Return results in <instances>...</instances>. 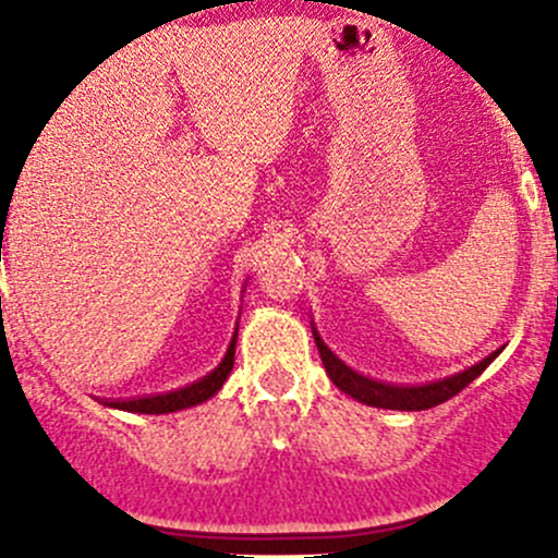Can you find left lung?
Instances as JSON below:
<instances>
[{"instance_id":"left-lung-1","label":"left lung","mask_w":558,"mask_h":558,"mask_svg":"<svg viewBox=\"0 0 558 558\" xmlns=\"http://www.w3.org/2000/svg\"><path fill=\"white\" fill-rule=\"evenodd\" d=\"M313 337H315V345H318L320 362H324L326 375L331 378V384L340 388V391H345L348 397L359 399L362 404H373V408H386V410H429V408H437V404L448 402V399L456 397L461 388L470 386L472 380H475L477 375H481L483 369L499 356V351H502V348H499V351L488 353V356L483 359V362H477L475 367L464 369V373H456L446 380H435V384H424V386H393V384H380V380H373V378H364V375H359L356 369L348 367L345 362H340V359L326 348V342L320 340L315 326H313Z\"/></svg>"}]
</instances>
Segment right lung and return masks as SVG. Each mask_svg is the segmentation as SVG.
I'll return each instance as SVG.
<instances>
[{"instance_id": "add662e5", "label": "right lung", "mask_w": 558, "mask_h": 558, "mask_svg": "<svg viewBox=\"0 0 558 558\" xmlns=\"http://www.w3.org/2000/svg\"><path fill=\"white\" fill-rule=\"evenodd\" d=\"M234 345H238V329H234L232 342L227 348V356L221 359L213 373H207L205 378H199L196 384L178 388V391L156 393V397H137V399H118V402H110V408L129 410V413H148V415H161V413H174V410L194 408V404L207 402L213 393H218V388L223 386V380L229 378L234 367Z\"/></svg>"}]
</instances>
